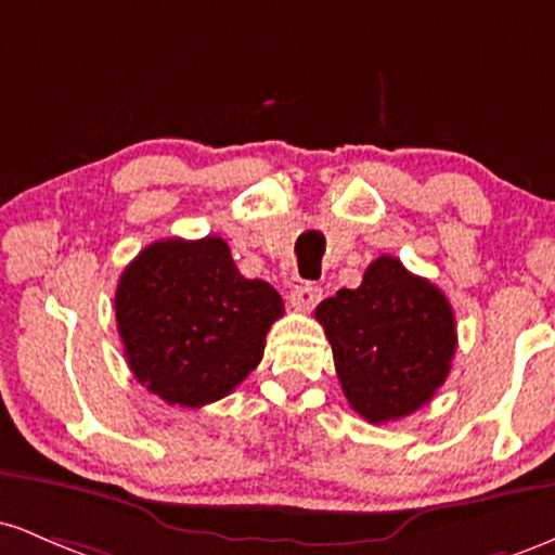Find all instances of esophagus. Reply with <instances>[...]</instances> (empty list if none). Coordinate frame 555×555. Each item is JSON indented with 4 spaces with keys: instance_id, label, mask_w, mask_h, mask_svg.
Returning a JSON list of instances; mask_svg holds the SVG:
<instances>
[{
    "instance_id": "1",
    "label": "esophagus",
    "mask_w": 555,
    "mask_h": 555,
    "mask_svg": "<svg viewBox=\"0 0 555 555\" xmlns=\"http://www.w3.org/2000/svg\"><path fill=\"white\" fill-rule=\"evenodd\" d=\"M289 299L297 310H305V313H308V310L315 308L318 299H321V289L313 284H297L295 289H292Z\"/></svg>"
}]
</instances>
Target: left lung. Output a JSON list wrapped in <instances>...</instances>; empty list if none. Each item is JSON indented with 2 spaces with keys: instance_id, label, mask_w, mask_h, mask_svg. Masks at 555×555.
<instances>
[{
  "instance_id": "obj_1",
  "label": "left lung",
  "mask_w": 555,
  "mask_h": 555,
  "mask_svg": "<svg viewBox=\"0 0 555 555\" xmlns=\"http://www.w3.org/2000/svg\"><path fill=\"white\" fill-rule=\"evenodd\" d=\"M315 318L344 397L367 423L417 412L451 371L456 321L449 299L391 256L375 258L358 289L323 299Z\"/></svg>"
}]
</instances>
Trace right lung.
Wrapping results in <instances>:
<instances>
[{"mask_svg": "<svg viewBox=\"0 0 555 555\" xmlns=\"http://www.w3.org/2000/svg\"><path fill=\"white\" fill-rule=\"evenodd\" d=\"M114 315L138 384L195 410L256 371L284 302L269 282L242 276L221 237H171L122 271Z\"/></svg>", "mask_w": 555, "mask_h": 555, "instance_id": "1", "label": "right lung"}]
</instances>
